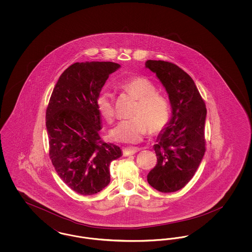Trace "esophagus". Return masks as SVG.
Masks as SVG:
<instances>
[{
	"instance_id": "esophagus-1",
	"label": "esophagus",
	"mask_w": 252,
	"mask_h": 252,
	"mask_svg": "<svg viewBox=\"0 0 252 252\" xmlns=\"http://www.w3.org/2000/svg\"><path fill=\"white\" fill-rule=\"evenodd\" d=\"M138 151H140V148H138V147H127V148L123 149V154H124V156H129V155H133V154L137 153Z\"/></svg>"
}]
</instances>
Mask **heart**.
Returning <instances> with one entry per match:
<instances>
[{"label":"heart","mask_w":252,"mask_h":252,"mask_svg":"<svg viewBox=\"0 0 252 252\" xmlns=\"http://www.w3.org/2000/svg\"><path fill=\"white\" fill-rule=\"evenodd\" d=\"M121 87L138 100V104L132 111L133 118L121 121L110 130L111 139L119 143L136 144L144 139L148 130L152 134L161 131L170 116L166 97L158 94L156 86L142 76L127 79ZM96 105L105 120L108 123L113 120V98L108 91H102L98 94Z\"/></svg>","instance_id":"heart-1"}]
</instances>
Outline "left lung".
<instances>
[{
	"label": "left lung",
	"instance_id": "left-lung-1",
	"mask_svg": "<svg viewBox=\"0 0 252 252\" xmlns=\"http://www.w3.org/2000/svg\"><path fill=\"white\" fill-rule=\"evenodd\" d=\"M145 67L156 73L172 107L171 119L154 144L158 160L147 181L159 192H176L192 180L203 158L206 105L192 77L179 66L147 60Z\"/></svg>",
	"mask_w": 252,
	"mask_h": 252
}]
</instances>
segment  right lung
Wrapping results in <instances>:
<instances>
[{"label": "right lung", "mask_w": 252, "mask_h": 252, "mask_svg": "<svg viewBox=\"0 0 252 252\" xmlns=\"http://www.w3.org/2000/svg\"><path fill=\"white\" fill-rule=\"evenodd\" d=\"M114 62H76L60 76L46 109L49 155L60 179L74 192L91 195L110 181L109 164L120 147L102 141L96 100Z\"/></svg>", "instance_id": "obj_1"}]
</instances>
